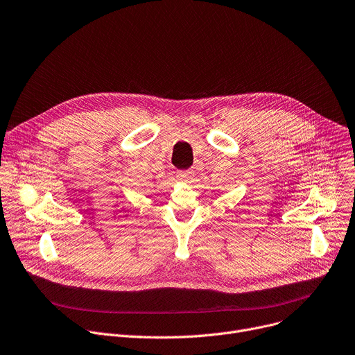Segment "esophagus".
I'll list each match as a JSON object with an SVG mask.
<instances>
[{"mask_svg": "<svg viewBox=\"0 0 355 355\" xmlns=\"http://www.w3.org/2000/svg\"><path fill=\"white\" fill-rule=\"evenodd\" d=\"M177 177H178V180H181V181H189V180L192 178V171H189V170H187V171H180V173L177 174Z\"/></svg>", "mask_w": 355, "mask_h": 355, "instance_id": "obj_1", "label": "esophagus"}]
</instances>
